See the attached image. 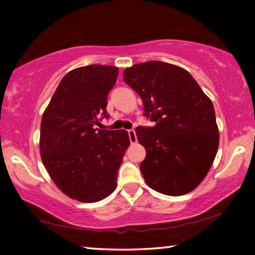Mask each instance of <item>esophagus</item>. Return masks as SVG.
I'll return each instance as SVG.
<instances>
[{"label":"esophagus","mask_w":255,"mask_h":255,"mask_svg":"<svg viewBox=\"0 0 255 255\" xmlns=\"http://www.w3.org/2000/svg\"><path fill=\"white\" fill-rule=\"evenodd\" d=\"M128 136H129V139H130L131 144L137 143V136H136V132H135V130H133V129H129Z\"/></svg>","instance_id":"1"}]
</instances>
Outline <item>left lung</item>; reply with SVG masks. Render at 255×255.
<instances>
[{
    "label": "left lung",
    "mask_w": 255,
    "mask_h": 255,
    "mask_svg": "<svg viewBox=\"0 0 255 255\" xmlns=\"http://www.w3.org/2000/svg\"><path fill=\"white\" fill-rule=\"evenodd\" d=\"M124 81L143 100L153 127H137L146 149L140 171L148 187L167 196L192 191L208 173L219 144L210 99L188 71L150 60L124 71Z\"/></svg>",
    "instance_id": "1"
}]
</instances>
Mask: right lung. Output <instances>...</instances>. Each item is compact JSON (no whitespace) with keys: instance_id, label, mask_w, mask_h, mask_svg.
Instances as JSON below:
<instances>
[{"instance_id":"right-lung-1","label":"right lung","mask_w":255,"mask_h":255,"mask_svg":"<svg viewBox=\"0 0 255 255\" xmlns=\"http://www.w3.org/2000/svg\"><path fill=\"white\" fill-rule=\"evenodd\" d=\"M117 76V67L96 64L71 71L59 82L42 115V163L55 184L81 202L100 201L115 191L118 170L130 145L124 129L96 127L99 120L109 118L107 98Z\"/></svg>"}]
</instances>
